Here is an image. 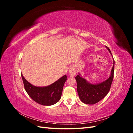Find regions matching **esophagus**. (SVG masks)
Returning <instances> with one entry per match:
<instances>
[{"instance_id": "1", "label": "esophagus", "mask_w": 133, "mask_h": 133, "mask_svg": "<svg viewBox=\"0 0 133 133\" xmlns=\"http://www.w3.org/2000/svg\"><path fill=\"white\" fill-rule=\"evenodd\" d=\"M76 70L75 68H71V69H70V70L69 71V73H69V75L70 76H74L76 74Z\"/></svg>"}]
</instances>
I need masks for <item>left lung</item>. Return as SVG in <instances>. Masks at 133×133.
Listing matches in <instances>:
<instances>
[{
	"instance_id": "obj_1",
	"label": "left lung",
	"mask_w": 133,
	"mask_h": 133,
	"mask_svg": "<svg viewBox=\"0 0 133 133\" xmlns=\"http://www.w3.org/2000/svg\"><path fill=\"white\" fill-rule=\"evenodd\" d=\"M105 47L111 54L109 48L107 46ZM114 65L110 77L101 83L91 84L88 83L85 79L80 76V74L75 76L78 93L83 103L87 104H94L100 101L108 94L114 78Z\"/></svg>"
}]
</instances>
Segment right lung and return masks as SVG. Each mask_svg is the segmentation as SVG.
<instances>
[{"mask_svg":"<svg viewBox=\"0 0 133 133\" xmlns=\"http://www.w3.org/2000/svg\"><path fill=\"white\" fill-rule=\"evenodd\" d=\"M22 78L25 90L30 97L37 103L46 106L53 105L59 101L64 83L67 79L65 75L49 86L38 87L31 85L22 74Z\"/></svg>","mask_w":133,"mask_h":133,"instance_id":"obj_1","label":"right lung"}]
</instances>
